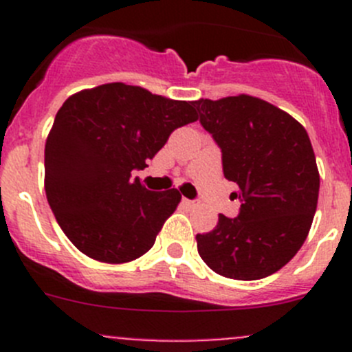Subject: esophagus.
<instances>
[{"mask_svg": "<svg viewBox=\"0 0 352 352\" xmlns=\"http://www.w3.org/2000/svg\"><path fill=\"white\" fill-rule=\"evenodd\" d=\"M182 201H184V202H186V204H187V206H196V201H194V199H186V197H184V199H182Z\"/></svg>", "mask_w": 352, "mask_h": 352, "instance_id": "1", "label": "esophagus"}]
</instances>
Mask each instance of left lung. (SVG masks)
I'll list each match as a JSON object with an SVG mask.
<instances>
[{
	"label": "left lung",
	"mask_w": 352,
	"mask_h": 352,
	"mask_svg": "<svg viewBox=\"0 0 352 352\" xmlns=\"http://www.w3.org/2000/svg\"><path fill=\"white\" fill-rule=\"evenodd\" d=\"M194 107L242 202L236 218L219 214L212 232L196 236L199 255L225 278H267L296 255L317 211L320 177L310 138L285 110L250 95L201 98Z\"/></svg>",
	"instance_id": "1"
}]
</instances>
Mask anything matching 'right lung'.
<instances>
[{
  "label": "right lung",
  "instance_id": "obj_1",
  "mask_svg": "<svg viewBox=\"0 0 352 352\" xmlns=\"http://www.w3.org/2000/svg\"><path fill=\"white\" fill-rule=\"evenodd\" d=\"M196 119L194 102L133 85H100L67 98L45 141V196L78 250L122 264L153 247L182 196L148 190L131 172L143 170L177 127Z\"/></svg>",
  "mask_w": 352,
  "mask_h": 352
}]
</instances>
